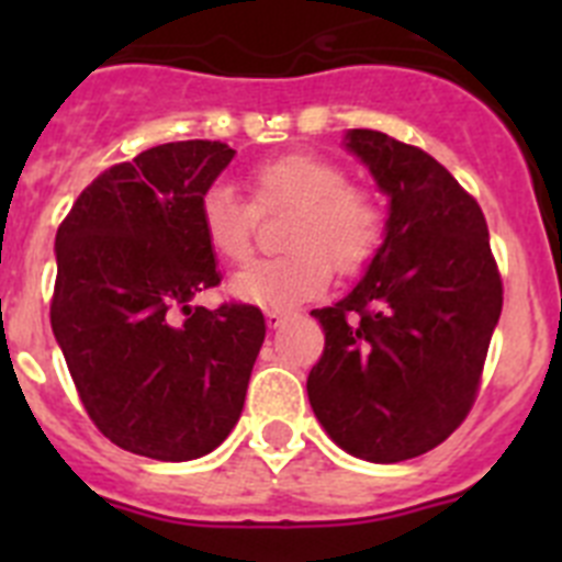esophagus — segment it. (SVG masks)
I'll return each instance as SVG.
<instances>
[{"label": "esophagus", "mask_w": 562, "mask_h": 562, "mask_svg": "<svg viewBox=\"0 0 562 562\" xmlns=\"http://www.w3.org/2000/svg\"><path fill=\"white\" fill-rule=\"evenodd\" d=\"M286 312H278V310H270L267 312V326H270V329H278V326H284L286 324Z\"/></svg>", "instance_id": "1"}]
</instances>
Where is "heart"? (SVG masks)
Listing matches in <instances>:
<instances>
[{
  "instance_id": "heart-1",
  "label": "heart",
  "mask_w": 562,
  "mask_h": 562,
  "mask_svg": "<svg viewBox=\"0 0 562 562\" xmlns=\"http://www.w3.org/2000/svg\"><path fill=\"white\" fill-rule=\"evenodd\" d=\"M252 205L231 186H211L200 200V231L222 261L238 265L252 250L256 211L292 207L286 256L258 258L231 281L238 301L261 310H292L329 286L331 270L355 276L385 238V211L374 193L351 186L329 157L290 151L258 162L247 177Z\"/></svg>"
}]
</instances>
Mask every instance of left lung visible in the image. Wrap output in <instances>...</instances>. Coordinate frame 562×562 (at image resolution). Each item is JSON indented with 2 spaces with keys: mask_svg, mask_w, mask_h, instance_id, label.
I'll list each match as a JSON object with an SVG mask.
<instances>
[{
  "mask_svg": "<svg viewBox=\"0 0 562 562\" xmlns=\"http://www.w3.org/2000/svg\"><path fill=\"white\" fill-rule=\"evenodd\" d=\"M346 146L391 196L385 241L335 306L306 391L326 434L357 459L394 464L448 439L473 408L504 306L479 202L428 151L374 128Z\"/></svg>",
  "mask_w": 562,
  "mask_h": 562,
  "instance_id": "left-lung-1",
  "label": "left lung"
}]
</instances>
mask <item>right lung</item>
Instances as JSON below:
<instances>
[{"mask_svg": "<svg viewBox=\"0 0 562 562\" xmlns=\"http://www.w3.org/2000/svg\"><path fill=\"white\" fill-rule=\"evenodd\" d=\"M233 148L162 143L98 173L56 233L49 324L89 419L128 453L200 459L245 408L258 306H191L220 286L200 200Z\"/></svg>", "mask_w": 562, "mask_h": 562, "instance_id": "1", "label": "right lung"}]
</instances>
